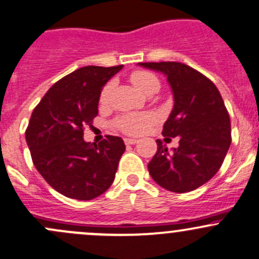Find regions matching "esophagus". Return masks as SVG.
Returning a JSON list of instances; mask_svg holds the SVG:
<instances>
[{
  "mask_svg": "<svg viewBox=\"0 0 259 259\" xmlns=\"http://www.w3.org/2000/svg\"><path fill=\"white\" fill-rule=\"evenodd\" d=\"M124 142H125V144H126V145H134V144H137L138 140L137 139H132V138H125Z\"/></svg>",
  "mask_w": 259,
  "mask_h": 259,
  "instance_id": "obj_1",
  "label": "esophagus"
}]
</instances>
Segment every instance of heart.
<instances>
[{"label": "heart", "mask_w": 259, "mask_h": 259, "mask_svg": "<svg viewBox=\"0 0 259 259\" xmlns=\"http://www.w3.org/2000/svg\"><path fill=\"white\" fill-rule=\"evenodd\" d=\"M130 80L140 91L148 94V95L156 93L160 88V81L158 77L153 72L146 71V70L134 71L130 75ZM111 91H113V81L106 83L101 90L100 98H99L100 105H106L109 103ZM154 121H155V117L151 114H124L116 117L114 124L117 129L124 132L125 134L139 135L143 134L149 126H151Z\"/></svg>", "instance_id": "heart-1"}]
</instances>
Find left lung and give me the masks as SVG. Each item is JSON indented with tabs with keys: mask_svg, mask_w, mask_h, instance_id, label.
Instances as JSON below:
<instances>
[{
	"mask_svg": "<svg viewBox=\"0 0 259 259\" xmlns=\"http://www.w3.org/2000/svg\"><path fill=\"white\" fill-rule=\"evenodd\" d=\"M139 65L163 72L168 79L174 108L163 135L180 139L171 153L156 140L158 150L148 164L149 173L164 189L192 192L215 176L231 146V120L223 99L207 76L182 62Z\"/></svg>",
	"mask_w": 259,
	"mask_h": 259,
	"instance_id": "8db88e82",
	"label": "left lung"
}]
</instances>
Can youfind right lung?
<instances>
[{
  "instance_id": "1",
  "label": "right lung",
  "mask_w": 259,
  "mask_h": 259,
  "mask_svg": "<svg viewBox=\"0 0 259 259\" xmlns=\"http://www.w3.org/2000/svg\"><path fill=\"white\" fill-rule=\"evenodd\" d=\"M121 69H77L54 83L33 109L26 129L31 158L42 178L65 197L90 200L113 184L124 142L108 135L99 144L86 143L83 129L93 126L103 86Z\"/></svg>"
}]
</instances>
